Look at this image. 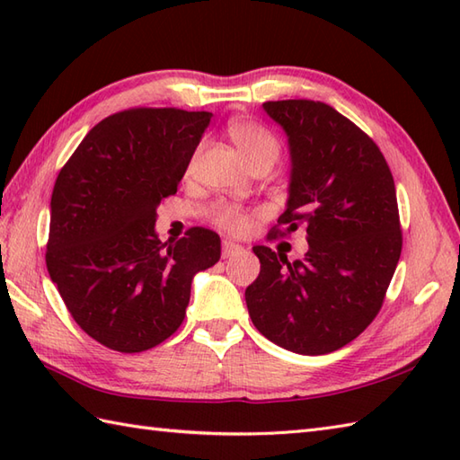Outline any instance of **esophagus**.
Segmentation results:
<instances>
[{
	"label": "esophagus",
	"instance_id": "esophagus-1",
	"mask_svg": "<svg viewBox=\"0 0 460 460\" xmlns=\"http://www.w3.org/2000/svg\"><path fill=\"white\" fill-rule=\"evenodd\" d=\"M221 247H223V249H221L223 259H229L231 255H235V252H239V251L243 249L241 245H237V243H233V241H229V239H225Z\"/></svg>",
	"mask_w": 460,
	"mask_h": 460
}]
</instances>
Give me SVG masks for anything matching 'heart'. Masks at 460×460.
Returning a JSON list of instances; mask_svg holds the SVG:
<instances>
[{"instance_id":"heart-1","label":"heart","mask_w":460,"mask_h":460,"mask_svg":"<svg viewBox=\"0 0 460 460\" xmlns=\"http://www.w3.org/2000/svg\"><path fill=\"white\" fill-rule=\"evenodd\" d=\"M231 140L237 144L243 158L247 160L251 168H257L262 164H275L280 155V144L272 136L265 126L255 122L237 120L229 126ZM213 221L219 225L221 229H227L231 233H243L251 227V217L247 211H243L237 205L221 203L213 208Z\"/></svg>"}]
</instances>
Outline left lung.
<instances>
[{"instance_id":"1","label":"left lung","mask_w":460,"mask_h":460,"mask_svg":"<svg viewBox=\"0 0 460 460\" xmlns=\"http://www.w3.org/2000/svg\"><path fill=\"white\" fill-rule=\"evenodd\" d=\"M262 109L285 130L290 152L275 235L302 225L308 252L290 262L285 252L252 247L261 272L245 290L249 316L280 348L330 354L377 316L402 255L394 175L376 142L332 106L275 101Z\"/></svg>"}]
</instances>
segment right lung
<instances>
[{
	"label": "right lung",
	"mask_w": 460,
	"mask_h": 460,
	"mask_svg": "<svg viewBox=\"0 0 460 460\" xmlns=\"http://www.w3.org/2000/svg\"><path fill=\"white\" fill-rule=\"evenodd\" d=\"M211 112L130 109L101 120L58 172L47 270L66 310L102 346L136 354L181 326L191 280L221 257L217 233L162 243L155 209L178 191Z\"/></svg>",
	"instance_id": "obj_1"
}]
</instances>
